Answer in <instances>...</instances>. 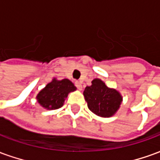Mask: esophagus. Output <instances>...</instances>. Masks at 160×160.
<instances>
[{
    "label": "esophagus",
    "mask_w": 160,
    "mask_h": 160,
    "mask_svg": "<svg viewBox=\"0 0 160 160\" xmlns=\"http://www.w3.org/2000/svg\"><path fill=\"white\" fill-rule=\"evenodd\" d=\"M75 87H77V89H78V90H80V91L82 90V85H81V83L79 82V81H76V82H75Z\"/></svg>",
    "instance_id": "34e87169"
}]
</instances>
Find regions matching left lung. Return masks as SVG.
I'll list each match as a JSON object with an SVG mask.
<instances>
[{
  "instance_id": "8db88e82",
  "label": "left lung",
  "mask_w": 160,
  "mask_h": 160,
  "mask_svg": "<svg viewBox=\"0 0 160 160\" xmlns=\"http://www.w3.org/2000/svg\"><path fill=\"white\" fill-rule=\"evenodd\" d=\"M85 100L92 112L101 118H111L120 108L122 96L113 88L108 87L100 79H94L90 87L83 92Z\"/></svg>"
}]
</instances>
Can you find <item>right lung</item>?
I'll return each mask as SVG.
<instances>
[{"mask_svg":"<svg viewBox=\"0 0 160 160\" xmlns=\"http://www.w3.org/2000/svg\"><path fill=\"white\" fill-rule=\"evenodd\" d=\"M74 91H76V87L69 80H59L54 78L38 93L36 98L42 108L52 111L62 107L68 93Z\"/></svg>","mask_w":160,"mask_h":160,"instance_id":"right-lung-1","label":"right lung"}]
</instances>
